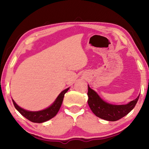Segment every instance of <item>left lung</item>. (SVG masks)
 <instances>
[{
  "label": "left lung",
  "mask_w": 149,
  "mask_h": 149,
  "mask_svg": "<svg viewBox=\"0 0 149 149\" xmlns=\"http://www.w3.org/2000/svg\"><path fill=\"white\" fill-rule=\"evenodd\" d=\"M88 104L92 112L101 119L114 122L121 118L132 111L138 101L139 95L137 99L132 100L127 104L113 105L108 104L100 99L97 93L91 89L88 85Z\"/></svg>",
  "instance_id": "obj_1"
}]
</instances>
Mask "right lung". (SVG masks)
Returning <instances> with one entry per match:
<instances>
[{"mask_svg": "<svg viewBox=\"0 0 149 149\" xmlns=\"http://www.w3.org/2000/svg\"><path fill=\"white\" fill-rule=\"evenodd\" d=\"M68 89L69 88H68L60 93L56 100L50 107L47 108V109L38 111V112H31V111L26 110L17 106L13 99H12V102H13V104L16 110L27 120L34 123H42L49 120L56 115L62 105L65 93L68 91Z\"/></svg>", "mask_w": 149, "mask_h": 149, "instance_id": "right-lung-1", "label": "right lung"}]
</instances>
